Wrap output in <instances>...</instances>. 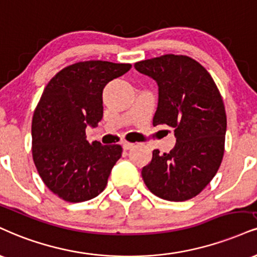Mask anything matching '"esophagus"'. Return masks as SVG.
Returning <instances> with one entry per match:
<instances>
[{"mask_svg":"<svg viewBox=\"0 0 257 257\" xmlns=\"http://www.w3.org/2000/svg\"><path fill=\"white\" fill-rule=\"evenodd\" d=\"M122 147L124 151H128V150H131V148L134 147V144H131V142L124 141V142H122Z\"/></svg>","mask_w":257,"mask_h":257,"instance_id":"34e87169","label":"esophagus"}]
</instances>
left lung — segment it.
Segmentation results:
<instances>
[{
    "instance_id": "obj_1",
    "label": "left lung",
    "mask_w": 257,
    "mask_h": 257,
    "mask_svg": "<svg viewBox=\"0 0 257 257\" xmlns=\"http://www.w3.org/2000/svg\"><path fill=\"white\" fill-rule=\"evenodd\" d=\"M134 67L158 85L153 125L171 126L176 137L169 153L153 151L142 178L160 199L189 200L212 181L224 156L226 113L220 92L205 68L183 55H164Z\"/></svg>"
}]
</instances>
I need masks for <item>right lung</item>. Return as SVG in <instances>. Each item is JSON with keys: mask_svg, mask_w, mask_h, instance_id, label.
I'll list each match as a JSON object with an SVG mask.
<instances>
[{"mask_svg": "<svg viewBox=\"0 0 257 257\" xmlns=\"http://www.w3.org/2000/svg\"><path fill=\"white\" fill-rule=\"evenodd\" d=\"M129 63L85 61L58 72L44 88L32 119V156L46 187L62 200L82 202L105 189L119 145L86 140L103 118V89Z\"/></svg>", "mask_w": 257, "mask_h": 257, "instance_id": "right-lung-1", "label": "right lung"}]
</instances>
